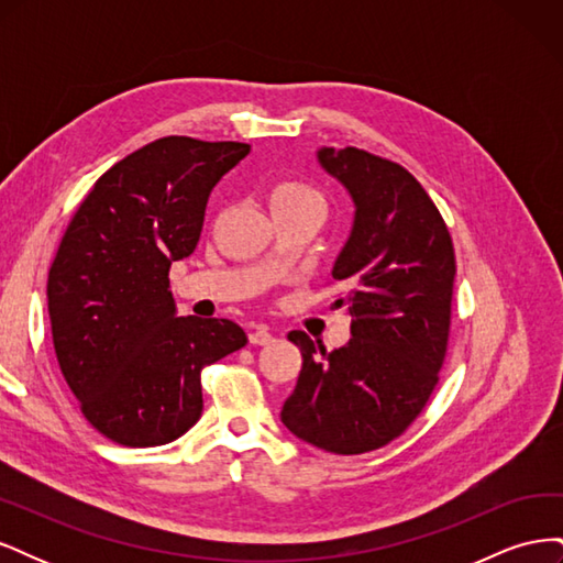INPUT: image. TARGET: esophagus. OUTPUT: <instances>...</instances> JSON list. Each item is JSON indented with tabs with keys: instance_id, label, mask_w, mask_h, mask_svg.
I'll use <instances>...</instances> for the list:
<instances>
[{
	"instance_id": "esophagus-1",
	"label": "esophagus",
	"mask_w": 563,
	"mask_h": 563,
	"mask_svg": "<svg viewBox=\"0 0 563 563\" xmlns=\"http://www.w3.org/2000/svg\"><path fill=\"white\" fill-rule=\"evenodd\" d=\"M249 343L251 345H269V343H275V335H272V331L267 327H258L249 333Z\"/></svg>"
}]
</instances>
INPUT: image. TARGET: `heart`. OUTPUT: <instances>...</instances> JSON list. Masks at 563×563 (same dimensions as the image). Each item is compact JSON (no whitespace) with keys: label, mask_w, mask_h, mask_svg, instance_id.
Wrapping results in <instances>:
<instances>
[{"label":"heart","mask_w":563,"mask_h":563,"mask_svg":"<svg viewBox=\"0 0 563 563\" xmlns=\"http://www.w3.org/2000/svg\"><path fill=\"white\" fill-rule=\"evenodd\" d=\"M269 207H317L323 209V199L314 187L298 180H282L269 190Z\"/></svg>","instance_id":"obj_1"}]
</instances>
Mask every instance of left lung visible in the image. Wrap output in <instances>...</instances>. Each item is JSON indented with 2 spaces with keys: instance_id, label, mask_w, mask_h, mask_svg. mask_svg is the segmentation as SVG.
<instances>
[{
  "instance_id": "8db88e82",
  "label": "left lung",
  "mask_w": 563,
  "mask_h": 563,
  "mask_svg": "<svg viewBox=\"0 0 563 563\" xmlns=\"http://www.w3.org/2000/svg\"><path fill=\"white\" fill-rule=\"evenodd\" d=\"M317 159L354 201L331 272L350 286L335 308L350 312L352 338L327 352L305 331L288 333L302 368L282 422L317 449L356 455L397 439L439 383L455 253L444 218L404 166L360 147H321Z\"/></svg>"
}]
</instances>
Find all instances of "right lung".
I'll return each instance as SVG.
<instances>
[{
  "label": "right lung",
  "instance_id": "right-lung-1",
  "mask_svg": "<svg viewBox=\"0 0 563 563\" xmlns=\"http://www.w3.org/2000/svg\"><path fill=\"white\" fill-rule=\"evenodd\" d=\"M246 143L166 135L100 176L48 269L51 335L93 428L162 446L201 416V368L249 340L230 319L176 317L168 269L197 249L216 183Z\"/></svg>",
  "mask_w": 563,
  "mask_h": 563
}]
</instances>
